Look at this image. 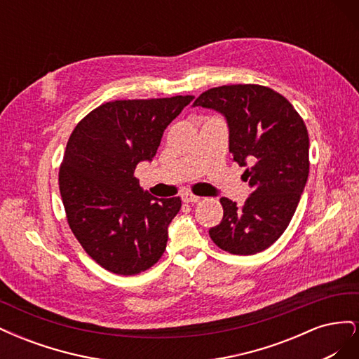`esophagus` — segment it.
I'll return each mask as SVG.
<instances>
[{
  "instance_id": "34e87169",
  "label": "esophagus",
  "mask_w": 359,
  "mask_h": 359,
  "mask_svg": "<svg viewBox=\"0 0 359 359\" xmlns=\"http://www.w3.org/2000/svg\"><path fill=\"white\" fill-rule=\"evenodd\" d=\"M181 199L186 203H196V202L201 201L199 196H194V194H191V193H182Z\"/></svg>"
}]
</instances>
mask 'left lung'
Segmentation results:
<instances>
[{"instance_id": "obj_1", "label": "left lung", "mask_w": 359, "mask_h": 359, "mask_svg": "<svg viewBox=\"0 0 359 359\" xmlns=\"http://www.w3.org/2000/svg\"><path fill=\"white\" fill-rule=\"evenodd\" d=\"M193 106L220 112L229 127V153L252 194L243 206L222 198L223 219L211 240L232 255H256L286 231L309 178V132L287 99L262 85H223Z\"/></svg>"}]
</instances>
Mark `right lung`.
<instances>
[{
  "label": "right lung",
  "instance_id": "add662e5",
  "mask_svg": "<svg viewBox=\"0 0 359 359\" xmlns=\"http://www.w3.org/2000/svg\"><path fill=\"white\" fill-rule=\"evenodd\" d=\"M193 99L104 103L69 137L58 175L67 222L90 257L114 274L142 273L165 253L181 199L151 196L135 169L153 160L163 132Z\"/></svg>",
  "mask_w": 359,
  "mask_h": 359
}]
</instances>
